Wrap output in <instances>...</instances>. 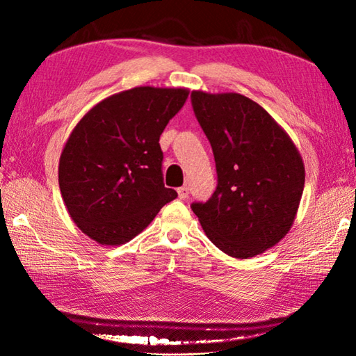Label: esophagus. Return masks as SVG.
<instances>
[{
	"label": "esophagus",
	"instance_id": "34e87169",
	"mask_svg": "<svg viewBox=\"0 0 356 356\" xmlns=\"http://www.w3.org/2000/svg\"><path fill=\"white\" fill-rule=\"evenodd\" d=\"M177 194H179V199L180 200L188 199V194H190V191H188V186H180L179 190H177Z\"/></svg>",
	"mask_w": 356,
	"mask_h": 356
}]
</instances>
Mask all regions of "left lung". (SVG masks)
<instances>
[{
    "instance_id": "1",
    "label": "left lung",
    "mask_w": 356,
    "mask_h": 356,
    "mask_svg": "<svg viewBox=\"0 0 356 356\" xmlns=\"http://www.w3.org/2000/svg\"><path fill=\"white\" fill-rule=\"evenodd\" d=\"M193 108L213 147L217 188L193 203L213 243L236 259L263 254L292 228L305 188L298 148L269 113L238 93L194 90Z\"/></svg>"
}]
</instances>
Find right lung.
I'll return each mask as SVG.
<instances>
[{"label": "right lung", "mask_w": 356, "mask_h": 356, "mask_svg": "<svg viewBox=\"0 0 356 356\" xmlns=\"http://www.w3.org/2000/svg\"><path fill=\"white\" fill-rule=\"evenodd\" d=\"M190 90L134 87L90 108L59 157L58 180L65 208L78 228L104 246L140 234L166 203L159 139Z\"/></svg>", "instance_id": "1"}]
</instances>
